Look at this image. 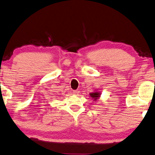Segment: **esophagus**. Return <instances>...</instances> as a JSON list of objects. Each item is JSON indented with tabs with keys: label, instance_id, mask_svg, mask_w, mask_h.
Wrapping results in <instances>:
<instances>
[{
	"label": "esophagus",
	"instance_id": "34e87169",
	"mask_svg": "<svg viewBox=\"0 0 155 155\" xmlns=\"http://www.w3.org/2000/svg\"><path fill=\"white\" fill-rule=\"evenodd\" d=\"M79 91L78 90H75V91H73V93L75 94V95H78V93H79Z\"/></svg>",
	"mask_w": 155,
	"mask_h": 155
}]
</instances>
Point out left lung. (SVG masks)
Segmentation results:
<instances>
[{
  "instance_id": "left-lung-1",
  "label": "left lung",
  "mask_w": 155,
  "mask_h": 155,
  "mask_svg": "<svg viewBox=\"0 0 155 155\" xmlns=\"http://www.w3.org/2000/svg\"><path fill=\"white\" fill-rule=\"evenodd\" d=\"M89 95L92 98V99L94 100V101H96L97 100H98L100 97H101V93L98 92L97 91H95L94 92L90 93Z\"/></svg>"
}]
</instances>
